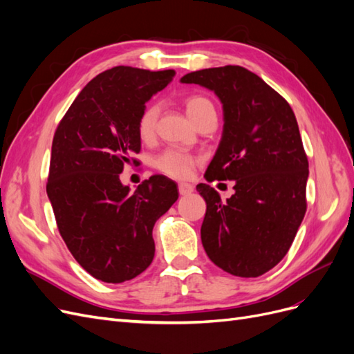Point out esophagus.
I'll list each match as a JSON object with an SVG mask.
<instances>
[{"label": "esophagus", "instance_id": "1", "mask_svg": "<svg viewBox=\"0 0 354 354\" xmlns=\"http://www.w3.org/2000/svg\"><path fill=\"white\" fill-rule=\"evenodd\" d=\"M192 192H194V186L189 185V183H180L178 185V194L181 196H186V195H190Z\"/></svg>", "mask_w": 354, "mask_h": 354}]
</instances>
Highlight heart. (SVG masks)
Wrapping results in <instances>:
<instances>
[{
	"instance_id": "heart-1",
	"label": "heart",
	"mask_w": 354,
	"mask_h": 354,
	"mask_svg": "<svg viewBox=\"0 0 354 354\" xmlns=\"http://www.w3.org/2000/svg\"><path fill=\"white\" fill-rule=\"evenodd\" d=\"M185 106H186V112L190 116L192 121H194L202 111L212 108L211 102L205 97H201V95H192V97H187L185 102ZM156 118H158L156 106H147V108L142 112L140 118H138L137 133L143 142L151 140L153 137ZM152 164L159 173H162L168 177L186 178L190 176L192 169H194L196 159L187 152L171 147L158 153L153 158Z\"/></svg>"
}]
</instances>
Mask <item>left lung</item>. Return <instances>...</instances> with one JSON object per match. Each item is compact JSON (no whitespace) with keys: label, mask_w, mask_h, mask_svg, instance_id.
Here are the masks:
<instances>
[{"label":"left lung","mask_w":354,"mask_h":354,"mask_svg":"<svg viewBox=\"0 0 354 354\" xmlns=\"http://www.w3.org/2000/svg\"><path fill=\"white\" fill-rule=\"evenodd\" d=\"M223 104V134L205 180H233L234 194L199 183L207 202L201 239L209 260L233 276L257 277L286 255L306 214L308 162L291 106L242 66L190 72Z\"/></svg>","instance_id":"obj_1"}]
</instances>
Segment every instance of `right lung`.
<instances>
[{"label": "right lung", "mask_w": 354, "mask_h": 354, "mask_svg": "<svg viewBox=\"0 0 354 354\" xmlns=\"http://www.w3.org/2000/svg\"><path fill=\"white\" fill-rule=\"evenodd\" d=\"M174 75L131 66L102 72L73 100L53 138L47 195L57 227L75 260L99 281L121 283L151 266L155 223L178 198L165 176H152L134 192L120 180L140 152L137 122L146 102Z\"/></svg>", "instance_id": "obj_1"}]
</instances>
